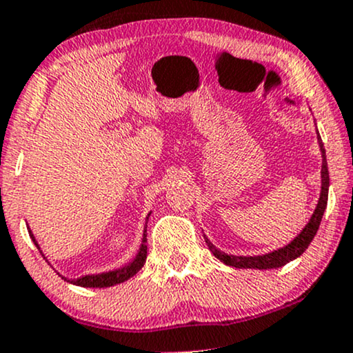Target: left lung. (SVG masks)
Segmentation results:
<instances>
[{
    "label": "left lung",
    "mask_w": 353,
    "mask_h": 353,
    "mask_svg": "<svg viewBox=\"0 0 353 353\" xmlns=\"http://www.w3.org/2000/svg\"><path fill=\"white\" fill-rule=\"evenodd\" d=\"M317 141L320 145V154H322V171H320V196L315 205L314 214H312L309 222L305 224L301 232L295 236L289 244L279 249L270 250V252L262 254V255H234V254H225L221 249H217L212 242L205 239V244H208L209 250L212 252L221 262H224L225 265L236 267V269H257V270H267V269H279V267L289 264L290 261H295L297 257L305 252V249L309 244L314 241L315 234H317L320 221H322L323 212L327 208V199H329V188H330V179H329V168H327V157H325V148H323L322 139H320L319 131H317Z\"/></svg>",
    "instance_id": "obj_1"
}]
</instances>
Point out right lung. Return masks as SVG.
Listing matches in <instances>:
<instances>
[{
    "instance_id": "right-lung-1",
    "label": "right lung",
    "mask_w": 353,
    "mask_h": 353,
    "mask_svg": "<svg viewBox=\"0 0 353 353\" xmlns=\"http://www.w3.org/2000/svg\"><path fill=\"white\" fill-rule=\"evenodd\" d=\"M149 216H151V212L148 214V217H145V225H148V221H149ZM145 225H144V232H143V241H141V245H139V250H137V254L132 257L131 262H128V264H124L123 267H119V269H114V270H108V272H101V274H88V275H83V277H78V279H68L64 277V275H61V279H64L66 282L72 283V285H79V287H99V289H103V287H112V285H117V283H123L125 281H129V279L132 277V275H136L137 272L141 270V267L144 265L145 262V257H148V236H145ZM28 232H30V237L31 241L34 242V245L39 249V244L38 241H36L33 230L28 228ZM39 252H41V249H39ZM41 255L44 257V254L41 252ZM46 259V257H44ZM48 262V259H46Z\"/></svg>"
}]
</instances>
